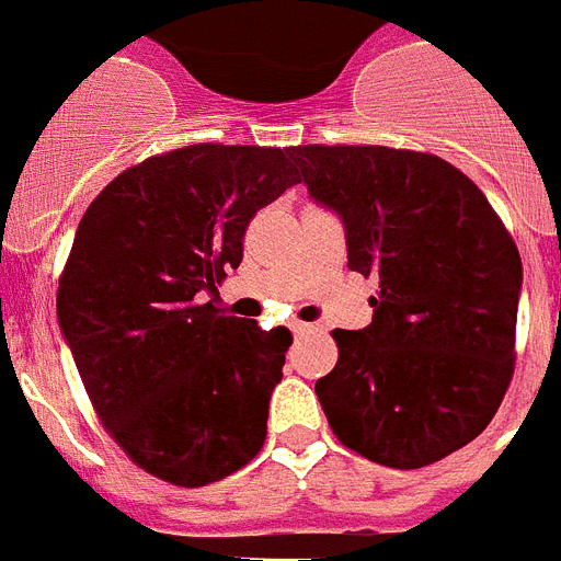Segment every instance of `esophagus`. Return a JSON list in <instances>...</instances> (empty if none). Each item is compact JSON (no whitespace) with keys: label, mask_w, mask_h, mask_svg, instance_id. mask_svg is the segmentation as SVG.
Listing matches in <instances>:
<instances>
[{"label":"esophagus","mask_w":561,"mask_h":561,"mask_svg":"<svg viewBox=\"0 0 561 561\" xmlns=\"http://www.w3.org/2000/svg\"><path fill=\"white\" fill-rule=\"evenodd\" d=\"M289 330H293L295 335H304L312 330V324H307V321H289Z\"/></svg>","instance_id":"obj_1"}]
</instances>
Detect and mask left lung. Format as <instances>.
Returning a JSON list of instances; mask_svg holds the SVG:
<instances>
[{"instance_id":"obj_1","label":"left lung","mask_w":561,"mask_h":561,"mask_svg":"<svg viewBox=\"0 0 561 561\" xmlns=\"http://www.w3.org/2000/svg\"><path fill=\"white\" fill-rule=\"evenodd\" d=\"M339 214L347 266L379 277L365 330H333L316 382L333 434L362 458L420 469L490 425L515 367L522 257L472 179L432 153L376 145L289 150Z\"/></svg>"}]
</instances>
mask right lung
Returning <instances> with one entry per match:
<instances>
[{
  "label": "right lung",
  "instance_id": "1",
  "mask_svg": "<svg viewBox=\"0 0 561 561\" xmlns=\"http://www.w3.org/2000/svg\"><path fill=\"white\" fill-rule=\"evenodd\" d=\"M298 182L289 147L191 145L124 170L80 219L57 321L103 428L161 481L205 486L263 449L293 333L226 316L217 286Z\"/></svg>",
  "mask_w": 561,
  "mask_h": 561
}]
</instances>
